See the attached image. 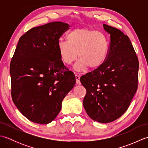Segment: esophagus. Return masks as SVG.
<instances>
[{"mask_svg": "<svg viewBox=\"0 0 148 148\" xmlns=\"http://www.w3.org/2000/svg\"><path fill=\"white\" fill-rule=\"evenodd\" d=\"M80 76H78V75H76V84H80Z\"/></svg>", "mask_w": 148, "mask_h": 148, "instance_id": "esophagus-1", "label": "esophagus"}]
</instances>
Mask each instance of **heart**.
<instances>
[{"label": "heart", "instance_id": "heart-1", "mask_svg": "<svg viewBox=\"0 0 148 148\" xmlns=\"http://www.w3.org/2000/svg\"><path fill=\"white\" fill-rule=\"evenodd\" d=\"M67 41L60 40L57 48L62 61L71 65L79 56L74 66L77 71L90 67L95 69L102 66L108 57L109 42L105 34L88 29H76L67 35Z\"/></svg>", "mask_w": 148, "mask_h": 148}]
</instances>
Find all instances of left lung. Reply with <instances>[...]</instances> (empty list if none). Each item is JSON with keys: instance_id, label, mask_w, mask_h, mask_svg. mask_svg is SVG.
Instances as JSON below:
<instances>
[{"instance_id": "obj_1", "label": "left lung", "mask_w": 148, "mask_h": 148, "mask_svg": "<svg viewBox=\"0 0 148 148\" xmlns=\"http://www.w3.org/2000/svg\"><path fill=\"white\" fill-rule=\"evenodd\" d=\"M110 34L109 49L103 64L81 77L86 90L84 108L93 120L108 123L128 109L137 90L139 60L128 37L103 25Z\"/></svg>"}]
</instances>
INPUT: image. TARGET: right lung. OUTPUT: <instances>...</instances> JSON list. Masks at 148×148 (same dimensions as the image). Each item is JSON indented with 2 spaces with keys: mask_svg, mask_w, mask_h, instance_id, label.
Here are the masks:
<instances>
[{
  "mask_svg": "<svg viewBox=\"0 0 148 148\" xmlns=\"http://www.w3.org/2000/svg\"><path fill=\"white\" fill-rule=\"evenodd\" d=\"M69 29L60 21L32 28L19 39L11 59L12 101L36 123L54 120L76 84L75 75L64 65L57 48L60 37Z\"/></svg>",
  "mask_w": 148,
  "mask_h": 148,
  "instance_id": "add662e5",
  "label": "right lung"
}]
</instances>
